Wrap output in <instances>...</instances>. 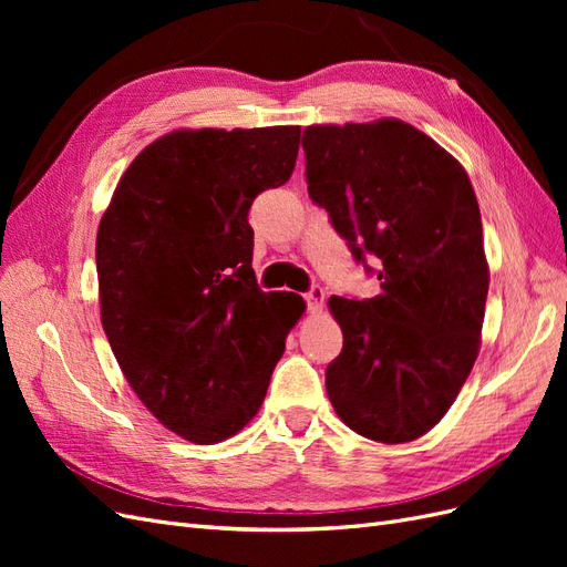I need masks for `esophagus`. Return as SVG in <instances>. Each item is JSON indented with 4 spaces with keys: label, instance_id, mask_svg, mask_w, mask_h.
Here are the masks:
<instances>
[{
    "label": "esophagus",
    "instance_id": "obj_1",
    "mask_svg": "<svg viewBox=\"0 0 567 567\" xmlns=\"http://www.w3.org/2000/svg\"><path fill=\"white\" fill-rule=\"evenodd\" d=\"M302 298H305L307 307H310V312H317V310H321V305H323V288L315 284Z\"/></svg>",
    "mask_w": 567,
    "mask_h": 567
}]
</instances>
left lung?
<instances>
[{
  "label": "left lung",
  "mask_w": 567,
  "mask_h": 567,
  "mask_svg": "<svg viewBox=\"0 0 567 567\" xmlns=\"http://www.w3.org/2000/svg\"><path fill=\"white\" fill-rule=\"evenodd\" d=\"M302 148L312 203L381 281L375 298L331 296L342 350L326 367V392L354 433L411 442L447 414L480 350L489 269L471 179L394 117L312 125Z\"/></svg>",
  "instance_id": "8db88e82"
}]
</instances>
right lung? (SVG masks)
Instances as JSON below:
<instances>
[{
  "mask_svg": "<svg viewBox=\"0 0 567 567\" xmlns=\"http://www.w3.org/2000/svg\"><path fill=\"white\" fill-rule=\"evenodd\" d=\"M300 127L179 130L132 161L96 234L101 323L127 383L196 444L260 409L305 302L265 293L248 210L293 175Z\"/></svg>",
  "mask_w": 567,
  "mask_h": 567,
  "instance_id": "obj_1",
  "label": "right lung"
}]
</instances>
